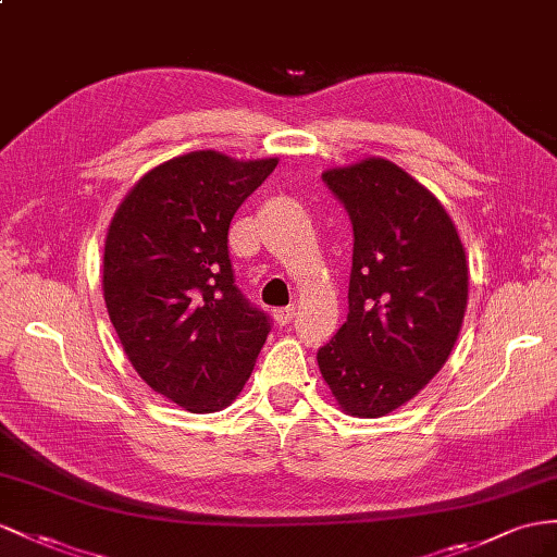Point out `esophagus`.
I'll return each instance as SVG.
<instances>
[{"label":"esophagus","mask_w":557,"mask_h":557,"mask_svg":"<svg viewBox=\"0 0 557 557\" xmlns=\"http://www.w3.org/2000/svg\"><path fill=\"white\" fill-rule=\"evenodd\" d=\"M273 315H275V320H277V324H289L292 320H294V315H296V308L294 306H287V308H275L273 310Z\"/></svg>","instance_id":"obj_1"}]
</instances>
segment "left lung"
Here are the masks:
<instances>
[{"label": "left lung", "mask_w": 557, "mask_h": 557, "mask_svg": "<svg viewBox=\"0 0 557 557\" xmlns=\"http://www.w3.org/2000/svg\"><path fill=\"white\" fill-rule=\"evenodd\" d=\"M348 211V318L318 350L341 409L379 419L431 381L459 336L468 265L445 207L397 164L369 157L324 171Z\"/></svg>", "instance_id": "left-lung-1"}]
</instances>
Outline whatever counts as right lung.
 Returning <instances> with one entry per match:
<instances>
[{
    "mask_svg": "<svg viewBox=\"0 0 557 557\" xmlns=\"http://www.w3.org/2000/svg\"><path fill=\"white\" fill-rule=\"evenodd\" d=\"M275 166L213 150L174 157L134 185L110 223V322L140 379L195 414L235 400L273 326L237 289L227 231Z\"/></svg>",
    "mask_w": 557,
    "mask_h": 557,
    "instance_id": "right-lung-1",
    "label": "right lung"
}]
</instances>
